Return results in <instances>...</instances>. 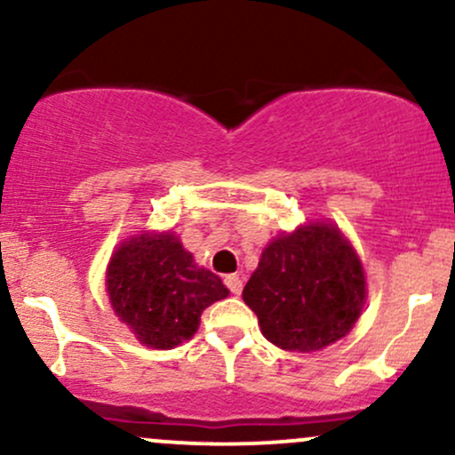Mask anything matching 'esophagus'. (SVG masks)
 Masks as SVG:
<instances>
[{"mask_svg": "<svg viewBox=\"0 0 455 455\" xmlns=\"http://www.w3.org/2000/svg\"><path fill=\"white\" fill-rule=\"evenodd\" d=\"M224 284H227V289L231 291L233 295H239V293H242L243 280L239 278L237 274H231V275H227V278H224Z\"/></svg>", "mask_w": 455, "mask_h": 455, "instance_id": "esophagus-1", "label": "esophagus"}]
</instances>
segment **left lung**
Listing matches in <instances>:
<instances>
[{
    "instance_id": "obj_1",
    "label": "left lung",
    "mask_w": 455,
    "mask_h": 455,
    "mask_svg": "<svg viewBox=\"0 0 455 455\" xmlns=\"http://www.w3.org/2000/svg\"><path fill=\"white\" fill-rule=\"evenodd\" d=\"M263 336L284 351H321L351 331L365 304V275L353 245L329 222L278 235L243 286Z\"/></svg>"
}]
</instances>
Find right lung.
Here are the masks:
<instances>
[{"label":"right lung","mask_w":455,"mask_h":455,"mask_svg":"<svg viewBox=\"0 0 455 455\" xmlns=\"http://www.w3.org/2000/svg\"><path fill=\"white\" fill-rule=\"evenodd\" d=\"M107 291L119 321L151 348L190 340L203 310L228 295L171 231L140 233L119 245L107 267Z\"/></svg>","instance_id":"right-lung-1"}]
</instances>
